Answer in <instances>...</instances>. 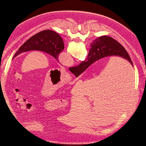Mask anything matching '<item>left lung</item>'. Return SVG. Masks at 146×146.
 Here are the masks:
<instances>
[{
  "label": "left lung",
  "mask_w": 146,
  "mask_h": 146,
  "mask_svg": "<svg viewBox=\"0 0 146 146\" xmlns=\"http://www.w3.org/2000/svg\"><path fill=\"white\" fill-rule=\"evenodd\" d=\"M64 48L63 40L58 33L50 30H43L25 41L13 58L23 52L36 50L47 53L58 61V55Z\"/></svg>",
  "instance_id": "obj_1"
}]
</instances>
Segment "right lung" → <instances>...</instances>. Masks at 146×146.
Masks as SVG:
<instances>
[{
	"label": "right lung",
	"mask_w": 146,
	"mask_h": 146,
	"mask_svg": "<svg viewBox=\"0 0 146 146\" xmlns=\"http://www.w3.org/2000/svg\"><path fill=\"white\" fill-rule=\"evenodd\" d=\"M112 55L123 57L129 60L133 65L129 54L120 43L111 37L102 36L96 39L91 42L87 58L78 66L70 68L69 70L77 77L96 61L105 56Z\"/></svg>",
	"instance_id": "right-lung-1"
}]
</instances>
